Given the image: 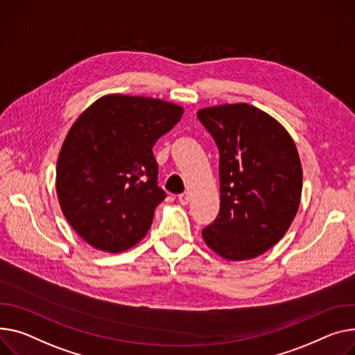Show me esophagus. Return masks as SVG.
<instances>
[{
  "label": "esophagus",
  "instance_id": "esophagus-1",
  "mask_svg": "<svg viewBox=\"0 0 355 355\" xmlns=\"http://www.w3.org/2000/svg\"><path fill=\"white\" fill-rule=\"evenodd\" d=\"M190 193H182V194H180L178 196V201H180V204L181 205H187L188 202H190Z\"/></svg>",
  "mask_w": 355,
  "mask_h": 355
}]
</instances>
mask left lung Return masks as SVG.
<instances>
[{"label": "left lung", "instance_id": "left-lung-1", "mask_svg": "<svg viewBox=\"0 0 355 355\" xmlns=\"http://www.w3.org/2000/svg\"><path fill=\"white\" fill-rule=\"evenodd\" d=\"M197 116L220 151V214L202 239L228 261L252 259L284 237L297 216L302 168L295 143L251 104L207 107Z\"/></svg>", "mask_w": 355, "mask_h": 355}]
</instances>
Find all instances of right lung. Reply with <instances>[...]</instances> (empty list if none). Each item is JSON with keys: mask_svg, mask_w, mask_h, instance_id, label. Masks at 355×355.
Wrapping results in <instances>:
<instances>
[{"mask_svg": "<svg viewBox=\"0 0 355 355\" xmlns=\"http://www.w3.org/2000/svg\"><path fill=\"white\" fill-rule=\"evenodd\" d=\"M182 112L158 98L107 94L69 128L55 190L65 220L91 247L121 252L146 237L165 198L153 147Z\"/></svg>", "mask_w": 355, "mask_h": 355, "instance_id": "right-lung-1", "label": "right lung"}]
</instances>
